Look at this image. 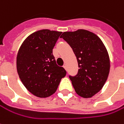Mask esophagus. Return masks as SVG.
I'll list each match as a JSON object with an SVG mask.
<instances>
[{"label":"esophagus","mask_w":124,"mask_h":124,"mask_svg":"<svg viewBox=\"0 0 124 124\" xmlns=\"http://www.w3.org/2000/svg\"><path fill=\"white\" fill-rule=\"evenodd\" d=\"M63 67H64V69H65V70H66V69H67V67H66V64H64V65L63 66Z\"/></svg>","instance_id":"34e87169"}]
</instances>
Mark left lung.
<instances>
[{
    "label": "left lung",
    "mask_w": 124,
    "mask_h": 124,
    "mask_svg": "<svg viewBox=\"0 0 124 124\" xmlns=\"http://www.w3.org/2000/svg\"><path fill=\"white\" fill-rule=\"evenodd\" d=\"M60 37L73 49L78 62L77 75L69 76L75 90L81 97H92L104 86L110 70L104 43L96 34L83 29L64 32Z\"/></svg>",
    "instance_id": "left-lung-1"
}]
</instances>
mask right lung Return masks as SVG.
I'll return each mask as SVG.
<instances>
[{"label":"right lung","mask_w":124,"mask_h":124,"mask_svg":"<svg viewBox=\"0 0 124 124\" xmlns=\"http://www.w3.org/2000/svg\"><path fill=\"white\" fill-rule=\"evenodd\" d=\"M62 32L47 29L29 35L17 55V70L21 81L31 94L47 98L54 94L66 72L58 66L53 49Z\"/></svg>","instance_id":"add662e5"}]
</instances>
